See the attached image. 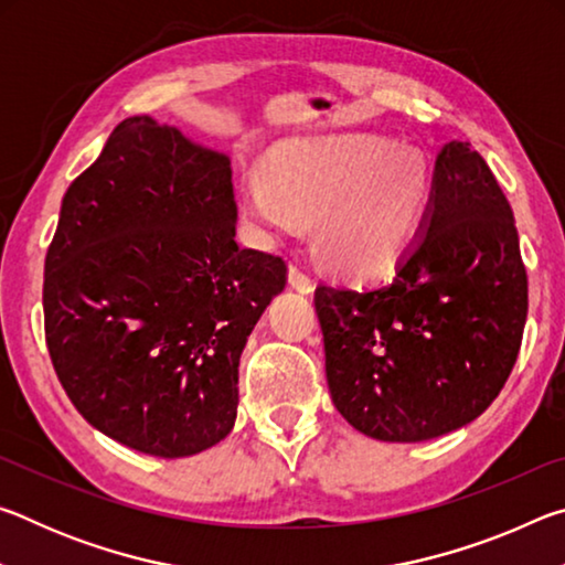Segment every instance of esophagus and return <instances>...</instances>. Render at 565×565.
I'll use <instances>...</instances> for the list:
<instances>
[{
    "mask_svg": "<svg viewBox=\"0 0 565 565\" xmlns=\"http://www.w3.org/2000/svg\"><path fill=\"white\" fill-rule=\"evenodd\" d=\"M289 281H291V286H294L296 291H301V294H311L313 291V279L303 271L301 264H291L289 266Z\"/></svg>",
    "mask_w": 565,
    "mask_h": 565,
    "instance_id": "34e87169",
    "label": "esophagus"
}]
</instances>
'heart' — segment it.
Listing matches in <instances>:
<instances>
[{
    "mask_svg": "<svg viewBox=\"0 0 565 565\" xmlns=\"http://www.w3.org/2000/svg\"><path fill=\"white\" fill-rule=\"evenodd\" d=\"M431 196V169L414 147L376 134L296 139L266 174L244 179L248 214L266 232L296 236L319 218V246L341 274L379 276L404 254Z\"/></svg>",
    "mask_w": 565,
    "mask_h": 565,
    "instance_id": "1",
    "label": "heart"
}]
</instances>
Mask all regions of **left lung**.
I'll use <instances>...</instances> for the list:
<instances>
[{"label":"left lung","instance_id":"left-lung-1","mask_svg":"<svg viewBox=\"0 0 565 565\" xmlns=\"http://www.w3.org/2000/svg\"><path fill=\"white\" fill-rule=\"evenodd\" d=\"M339 414L379 441L456 431L519 359L529 276L503 189L468 141L438 151L420 234L388 284L313 294Z\"/></svg>","mask_w":565,"mask_h":565}]
</instances>
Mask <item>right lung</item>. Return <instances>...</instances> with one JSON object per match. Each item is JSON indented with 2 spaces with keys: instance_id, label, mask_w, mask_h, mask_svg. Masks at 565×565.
Here are the masks:
<instances>
[{
  "instance_id": "obj_1",
  "label": "right lung",
  "mask_w": 565,
  "mask_h": 565,
  "mask_svg": "<svg viewBox=\"0 0 565 565\" xmlns=\"http://www.w3.org/2000/svg\"><path fill=\"white\" fill-rule=\"evenodd\" d=\"M232 161L129 117L62 199L44 262L56 376L94 428L181 458L226 438L238 359L286 286L281 256L236 244Z\"/></svg>"
}]
</instances>
